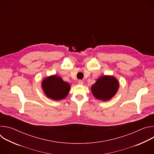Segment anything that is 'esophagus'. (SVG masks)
<instances>
[{
    "label": "esophagus",
    "instance_id": "esophagus-1",
    "mask_svg": "<svg viewBox=\"0 0 154 154\" xmlns=\"http://www.w3.org/2000/svg\"><path fill=\"white\" fill-rule=\"evenodd\" d=\"M78 84L79 85H83V81L82 80H78Z\"/></svg>",
    "mask_w": 154,
    "mask_h": 154
}]
</instances>
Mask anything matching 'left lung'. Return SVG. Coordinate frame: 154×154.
Listing matches in <instances>:
<instances>
[{"label":"left lung","mask_w":154,"mask_h":154,"mask_svg":"<svg viewBox=\"0 0 154 154\" xmlns=\"http://www.w3.org/2000/svg\"><path fill=\"white\" fill-rule=\"evenodd\" d=\"M119 86V82L115 77L103 75L98 79L92 85L91 91L97 99L106 101L116 94Z\"/></svg>","instance_id":"obj_1"}]
</instances>
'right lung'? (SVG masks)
Here are the masks:
<instances>
[{
  "instance_id": "1",
  "label": "right lung",
  "mask_w": 154,
  "mask_h": 154,
  "mask_svg": "<svg viewBox=\"0 0 154 154\" xmlns=\"http://www.w3.org/2000/svg\"><path fill=\"white\" fill-rule=\"evenodd\" d=\"M42 88L47 97L59 100L66 97L70 90V85L57 75H54L43 79Z\"/></svg>"
}]
</instances>
